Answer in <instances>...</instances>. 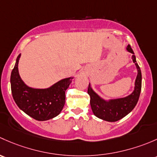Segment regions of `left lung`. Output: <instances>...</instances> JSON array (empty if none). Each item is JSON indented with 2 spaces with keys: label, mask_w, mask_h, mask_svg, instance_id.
I'll return each instance as SVG.
<instances>
[{
  "label": "left lung",
  "mask_w": 157,
  "mask_h": 157,
  "mask_svg": "<svg viewBox=\"0 0 157 157\" xmlns=\"http://www.w3.org/2000/svg\"><path fill=\"white\" fill-rule=\"evenodd\" d=\"M127 51L133 54L132 60L135 63L138 69V75L135 80V90L130 95L123 98L106 101L100 98L92 90L90 84L88 85V94L90 98V103L92 112L97 117L103 120L108 121V122H116L122 119L135 108L138 101L140 90H141V72L138 64L137 63L133 50L129 44L127 46Z\"/></svg>",
  "instance_id": "left-lung-1"
}]
</instances>
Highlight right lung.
Here are the masks:
<instances>
[{
	"instance_id": "obj_1",
	"label": "right lung",
	"mask_w": 157,
	"mask_h": 157,
	"mask_svg": "<svg viewBox=\"0 0 157 157\" xmlns=\"http://www.w3.org/2000/svg\"><path fill=\"white\" fill-rule=\"evenodd\" d=\"M19 54L10 76L11 91L14 101L20 109L38 121H45L58 116L65 104V91L72 79H62L45 89L28 87L21 79L18 71Z\"/></svg>"
}]
</instances>
